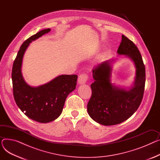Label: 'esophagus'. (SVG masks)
<instances>
[{
    "mask_svg": "<svg viewBox=\"0 0 160 160\" xmlns=\"http://www.w3.org/2000/svg\"><path fill=\"white\" fill-rule=\"evenodd\" d=\"M88 79H89V76L88 74L86 73L80 74L78 78V83H80V84H83V83L87 82Z\"/></svg>",
    "mask_w": 160,
    "mask_h": 160,
    "instance_id": "obj_1",
    "label": "esophagus"
}]
</instances>
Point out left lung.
Returning <instances> with one entry per match:
<instances>
[{
	"instance_id": "left-lung-1",
	"label": "left lung",
	"mask_w": 160,
	"mask_h": 160,
	"mask_svg": "<svg viewBox=\"0 0 160 160\" xmlns=\"http://www.w3.org/2000/svg\"><path fill=\"white\" fill-rule=\"evenodd\" d=\"M117 53L127 55L134 62L136 81L132 89L126 91L111 83L110 62H102L94 67L92 71L95 82L91 85L92 93L88 112L95 121L105 126L118 124L130 118L140 106L145 91V67L137 46L122 35Z\"/></svg>"
}]
</instances>
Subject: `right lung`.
Listing matches in <instances>:
<instances>
[{"label": "right lung", "instance_id": "right-lung-1", "mask_svg": "<svg viewBox=\"0 0 160 160\" xmlns=\"http://www.w3.org/2000/svg\"><path fill=\"white\" fill-rule=\"evenodd\" d=\"M50 30H41L24 42L13 62L12 72L13 93L17 105L30 119L42 123L51 122L60 115L67 97L76 88L78 78L76 74L61 75L37 88H32L24 82L21 65L25 50L30 42Z\"/></svg>", "mask_w": 160, "mask_h": 160}]
</instances>
